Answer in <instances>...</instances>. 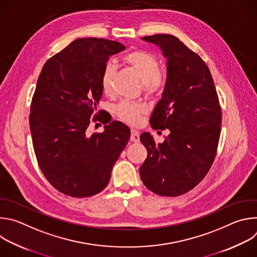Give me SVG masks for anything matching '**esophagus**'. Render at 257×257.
Wrapping results in <instances>:
<instances>
[{"instance_id": "obj_1", "label": "esophagus", "mask_w": 257, "mask_h": 257, "mask_svg": "<svg viewBox=\"0 0 257 257\" xmlns=\"http://www.w3.org/2000/svg\"><path fill=\"white\" fill-rule=\"evenodd\" d=\"M130 140L132 142H139V132L136 130H131V136H130Z\"/></svg>"}]
</instances>
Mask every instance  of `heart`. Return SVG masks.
Segmentation results:
<instances>
[{
  "instance_id": "obj_1",
  "label": "heart",
  "mask_w": 257,
  "mask_h": 257,
  "mask_svg": "<svg viewBox=\"0 0 257 257\" xmlns=\"http://www.w3.org/2000/svg\"><path fill=\"white\" fill-rule=\"evenodd\" d=\"M123 62L131 68L142 80L143 89L151 94L158 92L164 84V74L159 70L160 63L158 58L150 52L143 50L133 51L123 57ZM116 65L108 61L101 73V86L106 94H111L114 90V81L116 76ZM146 112V107L142 103L122 101L116 107V113L123 121L136 124L140 117Z\"/></svg>"
}]
</instances>
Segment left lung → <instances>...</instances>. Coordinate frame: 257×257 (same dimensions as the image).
<instances>
[{
  "label": "left lung",
  "instance_id": "1",
  "mask_svg": "<svg viewBox=\"0 0 257 257\" xmlns=\"http://www.w3.org/2000/svg\"><path fill=\"white\" fill-rule=\"evenodd\" d=\"M143 42L159 47L167 60V80L150 123L169 129L163 143L144 132L148 158L139 169L145 187L162 196H179L194 188L215 157L222 113L213 79L204 61L176 36L156 34Z\"/></svg>",
  "mask_w": 257,
  "mask_h": 257
}]
</instances>
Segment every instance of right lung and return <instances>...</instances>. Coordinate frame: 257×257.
<instances>
[{
	"label": "right lung",
	"mask_w": 257,
	"mask_h": 257,
	"mask_svg": "<svg viewBox=\"0 0 257 257\" xmlns=\"http://www.w3.org/2000/svg\"><path fill=\"white\" fill-rule=\"evenodd\" d=\"M124 50L114 41L78 39L49 59L39 76L29 116L33 149L45 177L66 195L102 191L129 140L130 129L119 121H101L103 132L86 134L102 96L103 67Z\"/></svg>",
	"instance_id": "add662e5"
}]
</instances>
